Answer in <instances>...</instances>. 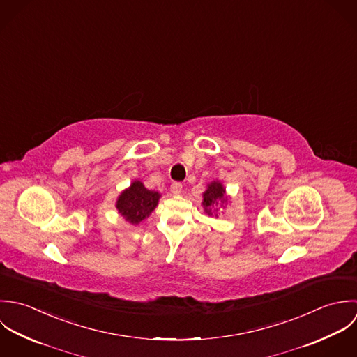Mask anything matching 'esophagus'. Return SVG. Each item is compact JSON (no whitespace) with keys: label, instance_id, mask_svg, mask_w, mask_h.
<instances>
[{"label":"esophagus","instance_id":"obj_1","mask_svg":"<svg viewBox=\"0 0 357 357\" xmlns=\"http://www.w3.org/2000/svg\"><path fill=\"white\" fill-rule=\"evenodd\" d=\"M181 192H182V183L174 182V183L171 185V193H172V195H181Z\"/></svg>","mask_w":357,"mask_h":357}]
</instances>
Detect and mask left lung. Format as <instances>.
<instances>
[{
	"label": "left lung",
	"mask_w": 357,
	"mask_h": 357,
	"mask_svg": "<svg viewBox=\"0 0 357 357\" xmlns=\"http://www.w3.org/2000/svg\"><path fill=\"white\" fill-rule=\"evenodd\" d=\"M230 202V197L226 195V189L220 181H213L207 183V188L203 193V210L208 216L218 218V207H223Z\"/></svg>",
	"instance_id": "obj_1"
}]
</instances>
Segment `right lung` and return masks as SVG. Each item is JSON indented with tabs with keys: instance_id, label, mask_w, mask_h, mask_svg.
I'll list each match as a JSON object with an SVG mask.
<instances>
[{
	"instance_id": "add662e5",
	"label": "right lung",
	"mask_w": 357,
	"mask_h": 357,
	"mask_svg": "<svg viewBox=\"0 0 357 357\" xmlns=\"http://www.w3.org/2000/svg\"><path fill=\"white\" fill-rule=\"evenodd\" d=\"M160 197L161 193L149 190L141 181L135 179L119 195L116 208L128 223L139 225L155 210Z\"/></svg>"
}]
</instances>
